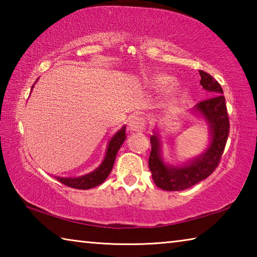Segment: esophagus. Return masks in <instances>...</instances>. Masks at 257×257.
<instances>
[{
  "label": "esophagus",
  "mask_w": 257,
  "mask_h": 257,
  "mask_svg": "<svg viewBox=\"0 0 257 257\" xmlns=\"http://www.w3.org/2000/svg\"><path fill=\"white\" fill-rule=\"evenodd\" d=\"M146 121L143 116L133 115L128 121V129L130 132H142L145 128Z\"/></svg>",
  "instance_id": "34e87169"
}]
</instances>
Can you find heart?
<instances>
[{"label": "heart", "mask_w": 257, "mask_h": 257, "mask_svg": "<svg viewBox=\"0 0 257 257\" xmlns=\"http://www.w3.org/2000/svg\"><path fill=\"white\" fill-rule=\"evenodd\" d=\"M168 81V78L167 77H163V76H159V77H155L154 78V82L158 85L161 84H164V82ZM176 90V84L173 81H169L168 82V92L169 93H173Z\"/></svg>", "instance_id": "obj_1"}]
</instances>
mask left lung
Instances as JSON below:
<instances>
[{
    "mask_svg": "<svg viewBox=\"0 0 257 257\" xmlns=\"http://www.w3.org/2000/svg\"><path fill=\"white\" fill-rule=\"evenodd\" d=\"M199 76L203 88L214 95L195 106V110L201 113L211 125L212 143L205 153L193 163L173 168L165 165L160 158L158 135L151 136L152 151L149 158V167L155 185L163 190H184L212 175L220 163L227 144L230 122L222 87L210 73L199 70Z\"/></svg>",
    "mask_w": 257,
    "mask_h": 257,
    "instance_id": "left-lung-1",
    "label": "left lung"
}]
</instances>
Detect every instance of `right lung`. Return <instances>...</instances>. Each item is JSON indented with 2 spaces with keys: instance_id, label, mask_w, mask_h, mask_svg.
<instances>
[{
  "instance_id": "add662e5",
  "label": "right lung",
  "mask_w": 257,
  "mask_h": 257,
  "mask_svg": "<svg viewBox=\"0 0 257 257\" xmlns=\"http://www.w3.org/2000/svg\"><path fill=\"white\" fill-rule=\"evenodd\" d=\"M125 139V127H123L121 130L116 133L113 138L108 143L107 151L105 159H104L103 163L99 165L96 170L85 175L82 177L78 178H56V180L60 181L61 184L66 185L68 187L76 189H90L94 188L98 185H101L102 182L106 179L107 176L110 175V172L114 164V160L116 153H118L119 149L122 145V143Z\"/></svg>"
}]
</instances>
